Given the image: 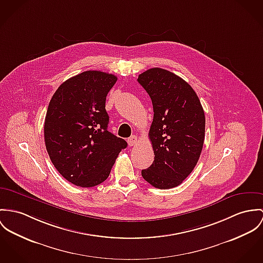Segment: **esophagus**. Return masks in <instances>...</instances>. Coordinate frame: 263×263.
Segmentation results:
<instances>
[{
  "mask_svg": "<svg viewBox=\"0 0 263 263\" xmlns=\"http://www.w3.org/2000/svg\"><path fill=\"white\" fill-rule=\"evenodd\" d=\"M138 141H139V138L137 136H132L130 138H128L127 143H128V145L133 146V145H135L136 143H138Z\"/></svg>",
  "mask_w": 263,
  "mask_h": 263,
  "instance_id": "esophagus-1",
  "label": "esophagus"
}]
</instances>
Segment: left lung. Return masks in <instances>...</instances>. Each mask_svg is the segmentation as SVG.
Segmentation results:
<instances>
[{"mask_svg": "<svg viewBox=\"0 0 263 263\" xmlns=\"http://www.w3.org/2000/svg\"><path fill=\"white\" fill-rule=\"evenodd\" d=\"M154 108L148 138L155 154L143 179L155 188L179 186L191 174L205 139V115L197 93L184 79L162 68L139 75Z\"/></svg>", "mask_w": 263, "mask_h": 263, "instance_id": "1", "label": "left lung"}]
</instances>
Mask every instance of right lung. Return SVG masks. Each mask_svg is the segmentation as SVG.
Returning <instances> with one entry per match:
<instances>
[{
	"instance_id": "1",
	"label": "right lung",
	"mask_w": 263,
	"mask_h": 263,
	"mask_svg": "<svg viewBox=\"0 0 263 263\" xmlns=\"http://www.w3.org/2000/svg\"><path fill=\"white\" fill-rule=\"evenodd\" d=\"M118 78L88 70L64 81L52 96L44 139L54 167L72 184L90 188L104 182L127 143L107 130L105 100Z\"/></svg>"
}]
</instances>
